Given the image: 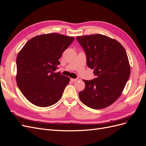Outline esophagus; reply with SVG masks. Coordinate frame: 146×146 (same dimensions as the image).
<instances>
[{"label": "esophagus", "mask_w": 146, "mask_h": 146, "mask_svg": "<svg viewBox=\"0 0 146 146\" xmlns=\"http://www.w3.org/2000/svg\"><path fill=\"white\" fill-rule=\"evenodd\" d=\"M70 80H71L72 82H77L78 80L77 78H70Z\"/></svg>", "instance_id": "1"}]
</instances>
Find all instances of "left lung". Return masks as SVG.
I'll list each match as a JSON object with an SVG mask.
<instances>
[{
    "label": "left lung",
    "instance_id": "8db88e82",
    "mask_svg": "<svg viewBox=\"0 0 146 146\" xmlns=\"http://www.w3.org/2000/svg\"><path fill=\"white\" fill-rule=\"evenodd\" d=\"M85 50L87 65L96 78L85 80L78 93L85 105L102 109L113 104L122 94L130 75V66L125 48L115 39L101 34L77 36Z\"/></svg>",
    "mask_w": 146,
    "mask_h": 146
}]
</instances>
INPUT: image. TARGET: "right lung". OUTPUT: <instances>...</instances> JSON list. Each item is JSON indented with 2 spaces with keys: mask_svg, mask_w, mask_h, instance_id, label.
Returning a JSON list of instances; mask_svg holds the SVG:
<instances>
[{
  "mask_svg": "<svg viewBox=\"0 0 146 146\" xmlns=\"http://www.w3.org/2000/svg\"><path fill=\"white\" fill-rule=\"evenodd\" d=\"M74 40L59 33L43 34L30 39L18 53L17 85L30 102L47 107L61 98L70 78L54 71L63 52Z\"/></svg>",
  "mask_w": 146,
  "mask_h": 146,
  "instance_id": "1",
  "label": "right lung"
}]
</instances>
